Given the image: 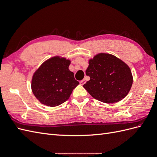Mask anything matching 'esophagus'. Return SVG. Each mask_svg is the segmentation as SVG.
<instances>
[{
    "label": "esophagus",
    "mask_w": 157,
    "mask_h": 157,
    "mask_svg": "<svg viewBox=\"0 0 157 157\" xmlns=\"http://www.w3.org/2000/svg\"><path fill=\"white\" fill-rule=\"evenodd\" d=\"M85 83H86V80H81V81L80 82V85H84Z\"/></svg>",
    "instance_id": "esophagus-1"
}]
</instances>
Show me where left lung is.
Wrapping results in <instances>:
<instances>
[{
  "label": "left lung",
  "instance_id": "obj_1",
  "mask_svg": "<svg viewBox=\"0 0 157 157\" xmlns=\"http://www.w3.org/2000/svg\"><path fill=\"white\" fill-rule=\"evenodd\" d=\"M86 74L90 79L83 87L103 103L121 101L129 92L133 82L129 67L111 54H99L90 59Z\"/></svg>",
  "mask_w": 157,
  "mask_h": 157
}]
</instances>
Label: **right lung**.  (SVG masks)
Segmentation results:
<instances>
[{"label":"right lung","mask_w":157,"mask_h":157,"mask_svg":"<svg viewBox=\"0 0 157 157\" xmlns=\"http://www.w3.org/2000/svg\"><path fill=\"white\" fill-rule=\"evenodd\" d=\"M70 61L59 57L42 64L33 77V94L44 105L56 107L69 98L73 89L79 84L74 73L69 70Z\"/></svg>","instance_id":"add662e5"}]
</instances>
